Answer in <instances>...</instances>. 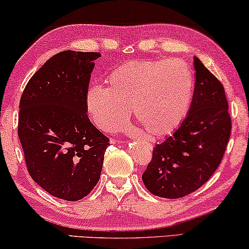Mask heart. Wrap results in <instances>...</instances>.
Returning a JSON list of instances; mask_svg holds the SVG:
<instances>
[{
    "instance_id": "heart-1",
    "label": "heart",
    "mask_w": 249,
    "mask_h": 249,
    "mask_svg": "<svg viewBox=\"0 0 249 249\" xmlns=\"http://www.w3.org/2000/svg\"><path fill=\"white\" fill-rule=\"evenodd\" d=\"M107 83L88 89L86 108L110 132L124 127L131 110L148 135H168L186 118L194 93L192 72L180 60L131 61L112 71Z\"/></svg>"
}]
</instances>
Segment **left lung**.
Instances as JSON below:
<instances>
[{
    "instance_id": "obj_1",
    "label": "left lung",
    "mask_w": 249,
    "mask_h": 249,
    "mask_svg": "<svg viewBox=\"0 0 249 249\" xmlns=\"http://www.w3.org/2000/svg\"><path fill=\"white\" fill-rule=\"evenodd\" d=\"M195 88L179 128L153 149L142 182L153 195L180 198L202 187L220 165L231 132L222 84L194 57Z\"/></svg>"
}]
</instances>
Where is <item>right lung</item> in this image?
<instances>
[{
  "instance_id": "1",
  "label": "right lung",
  "mask_w": 249,
  "mask_h": 249,
  "mask_svg": "<svg viewBox=\"0 0 249 249\" xmlns=\"http://www.w3.org/2000/svg\"><path fill=\"white\" fill-rule=\"evenodd\" d=\"M95 52L63 51L30 78L20 98L18 136L34 181L54 197L76 202L101 177L110 141L87 117Z\"/></svg>"
}]
</instances>
